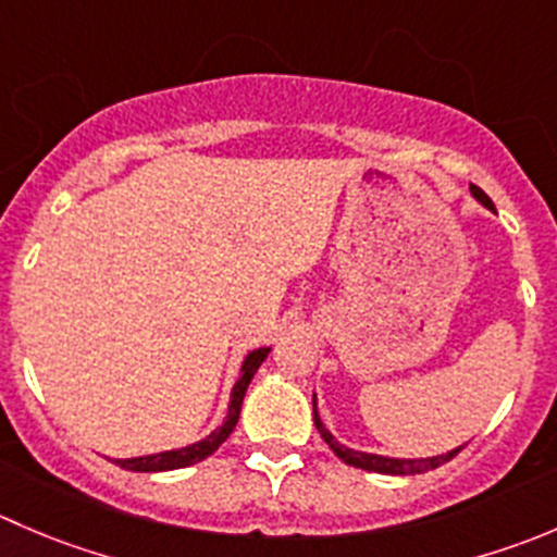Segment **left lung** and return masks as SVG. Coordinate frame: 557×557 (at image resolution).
<instances>
[{
	"mask_svg": "<svg viewBox=\"0 0 557 557\" xmlns=\"http://www.w3.org/2000/svg\"><path fill=\"white\" fill-rule=\"evenodd\" d=\"M471 193L479 198V201L484 203V207L493 209V212H495L493 201H490V196L482 190V187L471 185ZM312 422H315L318 433H321V438L326 441L329 449H332L334 455H337L339 460L345 462V466H354V468H361V471H372V473H388V476H413V473L433 471V468L444 466V462H449L451 457H457L462 451V446H460V449H451V451H446V455H441V457H430V460H392V457H377V455H364V451L345 449V446H339L337 441L332 438V433H329V430L323 428L321 419H318L315 399H312Z\"/></svg>",
	"mask_w": 557,
	"mask_h": 557,
	"instance_id": "obj_1",
	"label": "left lung"
}]
</instances>
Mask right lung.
<instances>
[{"label":"right lung","instance_id":"add662e5","mask_svg":"<svg viewBox=\"0 0 557 557\" xmlns=\"http://www.w3.org/2000/svg\"><path fill=\"white\" fill-rule=\"evenodd\" d=\"M269 348H258L252 350L250 356L245 359L242 364V377L236 381L234 392H231V405H228V419H225L223 428L214 430L209 438H203L201 444H193L185 446V449H176V451H163V455H149V457H133V460H113L119 468L124 471H138V473H158V471H176V468H187V466H196V462L207 460L209 455L220 449L225 444L231 433H234L236 422H239V410H242V399H245L247 386H250L252 375L256 370L261 367V361L267 359Z\"/></svg>","mask_w":557,"mask_h":557}]
</instances>
